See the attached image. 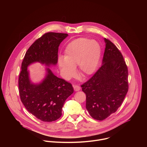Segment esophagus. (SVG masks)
<instances>
[{
    "label": "esophagus",
    "instance_id": "1",
    "mask_svg": "<svg viewBox=\"0 0 147 147\" xmlns=\"http://www.w3.org/2000/svg\"><path fill=\"white\" fill-rule=\"evenodd\" d=\"M73 88L75 91H78L80 90V87L78 86H73Z\"/></svg>",
    "mask_w": 147,
    "mask_h": 147
}]
</instances>
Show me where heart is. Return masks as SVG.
Listing matches in <instances>:
<instances>
[{"label": "heart", "instance_id": "b5f03b06", "mask_svg": "<svg viewBox=\"0 0 147 147\" xmlns=\"http://www.w3.org/2000/svg\"><path fill=\"white\" fill-rule=\"evenodd\" d=\"M101 55L98 42L87 38L76 39L66 46L64 57H60L58 65L63 76L66 80L76 73L75 67L83 77H88L96 70Z\"/></svg>", "mask_w": 147, "mask_h": 147}]
</instances>
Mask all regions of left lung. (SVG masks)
<instances>
[{"label":"left lung","mask_w":147,"mask_h":147,"mask_svg":"<svg viewBox=\"0 0 147 147\" xmlns=\"http://www.w3.org/2000/svg\"><path fill=\"white\" fill-rule=\"evenodd\" d=\"M105 49L101 67L81 87L86 95V108L94 119L103 120L115 113L129 89L128 70L117 48L104 38Z\"/></svg>","instance_id":"obj_1"}]
</instances>
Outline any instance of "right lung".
I'll use <instances>...</instances> for the list:
<instances>
[{"label": "right lung", "instance_id": "add662e5", "mask_svg": "<svg viewBox=\"0 0 147 147\" xmlns=\"http://www.w3.org/2000/svg\"><path fill=\"white\" fill-rule=\"evenodd\" d=\"M67 36L63 33L45 34L29 48L22 64L18 78L21 100L30 113L43 121L60 118L65 100L74 92L70 83L56 77L49 68L57 65L59 47ZM37 62L47 67L46 73L40 82L34 83L28 67Z\"/></svg>", "mask_w": 147, "mask_h": 147}]
</instances>
